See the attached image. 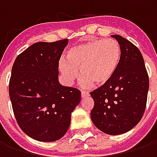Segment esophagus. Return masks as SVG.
<instances>
[{"label":"esophagus","instance_id":"obj_1","mask_svg":"<svg viewBox=\"0 0 157 157\" xmlns=\"http://www.w3.org/2000/svg\"><path fill=\"white\" fill-rule=\"evenodd\" d=\"M88 96H89V92H82V93H81V97H82V98H87Z\"/></svg>","mask_w":157,"mask_h":157}]
</instances>
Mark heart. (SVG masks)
Returning <instances> with one entry per match:
<instances>
[{"label": "heart", "instance_id": "heart-1", "mask_svg": "<svg viewBox=\"0 0 157 157\" xmlns=\"http://www.w3.org/2000/svg\"><path fill=\"white\" fill-rule=\"evenodd\" d=\"M121 48L114 39H95L70 48L66 59L59 61V70L65 82L71 85L80 74L82 86L88 87L93 83L102 86L110 81L118 68Z\"/></svg>", "mask_w": 157, "mask_h": 157}]
</instances>
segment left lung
Masks as SVG:
<instances>
[{"mask_svg": "<svg viewBox=\"0 0 157 157\" xmlns=\"http://www.w3.org/2000/svg\"><path fill=\"white\" fill-rule=\"evenodd\" d=\"M111 37L120 45V62L110 81L90 93L94 100L91 118L101 131L118 135L140 121L147 101L149 77L139 48L122 36Z\"/></svg>", "mask_w": 157, "mask_h": 157, "instance_id": "obj_1", "label": "left lung"}]
</instances>
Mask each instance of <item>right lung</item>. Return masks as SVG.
<instances>
[{
  "mask_svg": "<svg viewBox=\"0 0 157 157\" xmlns=\"http://www.w3.org/2000/svg\"><path fill=\"white\" fill-rule=\"evenodd\" d=\"M68 39L38 42L17 57L12 69L9 95L22 131L43 142L62 138L81 92L59 82V60Z\"/></svg>",
  "mask_w": 157,
  "mask_h": 157,
  "instance_id": "add662e5",
  "label": "right lung"
}]
</instances>
